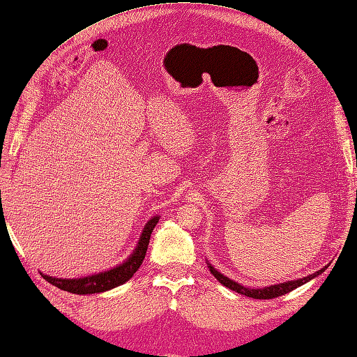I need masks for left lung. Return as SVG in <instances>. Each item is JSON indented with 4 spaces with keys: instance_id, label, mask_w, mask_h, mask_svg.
I'll return each mask as SVG.
<instances>
[{
    "instance_id": "left-lung-1",
    "label": "left lung",
    "mask_w": 357,
    "mask_h": 357,
    "mask_svg": "<svg viewBox=\"0 0 357 357\" xmlns=\"http://www.w3.org/2000/svg\"><path fill=\"white\" fill-rule=\"evenodd\" d=\"M209 270H211L213 276L222 283V285H225L226 288H229L235 292H238V294H243V296H248V297H252V298H259V300H268V298H274V297H279V296H283L287 294V292L296 289L298 287L303 285V283L309 282L310 279L317 278L318 274H321L326 267L323 270H319L314 274H309V276L303 278V279H297V280H289V282H285V283H279V285H273V287H267V288H261V289H250V288H245L243 285H240V283H236L231 279H227L226 276H223L222 273H218L214 267L209 266Z\"/></svg>"
}]
</instances>
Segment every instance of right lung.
<instances>
[{
  "label": "right lung",
  "instance_id": "obj_1",
  "mask_svg": "<svg viewBox=\"0 0 357 357\" xmlns=\"http://www.w3.org/2000/svg\"><path fill=\"white\" fill-rule=\"evenodd\" d=\"M160 217H153L151 220L146 223L144 231L140 236L139 245H137L135 252L131 255V258H128L122 266H119L113 270H108L105 273H99L93 274V276L83 278V279H56V278H50V276H43L45 280H48L51 285L57 287L63 291L72 292V294H95V292H102L107 289H112L114 287L122 285L126 280H130L134 273L140 268L142 262L146 257V250H148L149 240H151V234L153 231L155 225L158 223Z\"/></svg>",
  "mask_w": 357,
  "mask_h": 357
}]
</instances>
